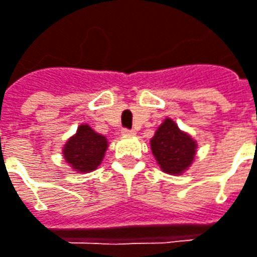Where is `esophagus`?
I'll list each match as a JSON object with an SVG mask.
<instances>
[{"label": "esophagus", "mask_w": 257, "mask_h": 257, "mask_svg": "<svg viewBox=\"0 0 257 257\" xmlns=\"http://www.w3.org/2000/svg\"><path fill=\"white\" fill-rule=\"evenodd\" d=\"M134 134H135V131H134V129H128V128L122 129V135H134Z\"/></svg>", "instance_id": "esophagus-1"}]
</instances>
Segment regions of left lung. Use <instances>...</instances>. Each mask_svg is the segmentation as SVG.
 <instances>
[{"label":"left lung","mask_w":257,"mask_h":257,"mask_svg":"<svg viewBox=\"0 0 257 257\" xmlns=\"http://www.w3.org/2000/svg\"><path fill=\"white\" fill-rule=\"evenodd\" d=\"M152 152L162 170L180 174L190 167L195 155V142L172 119H165L151 141Z\"/></svg>","instance_id":"1"}]
</instances>
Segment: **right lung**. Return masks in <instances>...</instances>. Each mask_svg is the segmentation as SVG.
Segmentation results:
<instances>
[{
  "mask_svg": "<svg viewBox=\"0 0 257 257\" xmlns=\"http://www.w3.org/2000/svg\"><path fill=\"white\" fill-rule=\"evenodd\" d=\"M105 151V136L95 134L88 125H81L77 134L64 145L63 155L76 172L87 173L98 167Z\"/></svg>",
  "mask_w": 257,
  "mask_h": 257,
  "instance_id": "add662e5",
  "label": "right lung"
}]
</instances>
